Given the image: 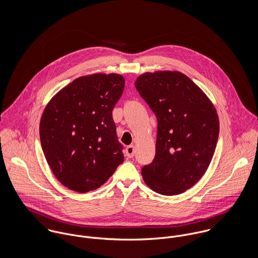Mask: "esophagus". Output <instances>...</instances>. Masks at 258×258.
<instances>
[{
	"instance_id": "1",
	"label": "esophagus",
	"mask_w": 258,
	"mask_h": 258,
	"mask_svg": "<svg viewBox=\"0 0 258 258\" xmlns=\"http://www.w3.org/2000/svg\"><path fill=\"white\" fill-rule=\"evenodd\" d=\"M135 154V147L134 145H130L126 148V156L129 158H133Z\"/></svg>"
}]
</instances>
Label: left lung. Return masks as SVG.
<instances>
[{
    "label": "left lung",
    "instance_id": "1",
    "mask_svg": "<svg viewBox=\"0 0 258 258\" xmlns=\"http://www.w3.org/2000/svg\"><path fill=\"white\" fill-rule=\"evenodd\" d=\"M135 87L158 121L156 154L142 167L143 179L158 194H182L200 181L213 159L220 133L216 108L178 72L146 73Z\"/></svg>",
    "mask_w": 258,
    "mask_h": 258
}]
</instances>
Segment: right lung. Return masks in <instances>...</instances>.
<instances>
[{
    "mask_svg": "<svg viewBox=\"0 0 258 258\" xmlns=\"http://www.w3.org/2000/svg\"><path fill=\"white\" fill-rule=\"evenodd\" d=\"M125 80L119 74L79 77L47 104L40 119V144L52 173L70 189L94 190L124 161L112 110Z\"/></svg>",
    "mask_w": 258,
    "mask_h": 258,
    "instance_id": "right-lung-1",
    "label": "right lung"
}]
</instances>
